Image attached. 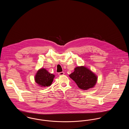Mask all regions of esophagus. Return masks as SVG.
<instances>
[{"label": "esophagus", "instance_id": "esophagus-1", "mask_svg": "<svg viewBox=\"0 0 129 129\" xmlns=\"http://www.w3.org/2000/svg\"><path fill=\"white\" fill-rule=\"evenodd\" d=\"M64 72H60V73H59L58 74L59 75V76H61V75H64Z\"/></svg>", "mask_w": 129, "mask_h": 129}]
</instances>
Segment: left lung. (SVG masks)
<instances>
[{
	"instance_id": "left-lung-1",
	"label": "left lung",
	"mask_w": 129,
	"mask_h": 129,
	"mask_svg": "<svg viewBox=\"0 0 129 129\" xmlns=\"http://www.w3.org/2000/svg\"><path fill=\"white\" fill-rule=\"evenodd\" d=\"M69 76L79 88L84 90L94 87L98 80L96 74L84 66L75 68L74 72L70 74Z\"/></svg>"
}]
</instances>
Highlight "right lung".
Here are the masks:
<instances>
[{"instance_id":"1","label":"right lung","mask_w":129,"mask_h":129,"mask_svg":"<svg viewBox=\"0 0 129 129\" xmlns=\"http://www.w3.org/2000/svg\"><path fill=\"white\" fill-rule=\"evenodd\" d=\"M55 77L53 74H50L45 69L41 68L37 71L35 76V81L41 87L51 86Z\"/></svg>"}]
</instances>
